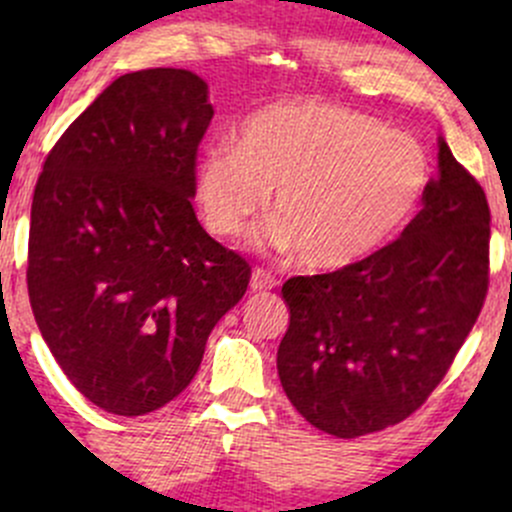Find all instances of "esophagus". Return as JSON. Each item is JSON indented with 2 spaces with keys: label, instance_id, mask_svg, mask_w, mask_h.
<instances>
[{
  "label": "esophagus",
  "instance_id": "esophagus-1",
  "mask_svg": "<svg viewBox=\"0 0 512 512\" xmlns=\"http://www.w3.org/2000/svg\"><path fill=\"white\" fill-rule=\"evenodd\" d=\"M275 285H277V280L267 270H260V267H257V270L252 272V277H250L252 292H267V289H272Z\"/></svg>",
  "mask_w": 512,
  "mask_h": 512
}]
</instances>
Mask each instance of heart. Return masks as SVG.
Listing matches in <instances>:
<instances>
[{"label":"heart","mask_w":512,"mask_h":512,"mask_svg":"<svg viewBox=\"0 0 512 512\" xmlns=\"http://www.w3.org/2000/svg\"><path fill=\"white\" fill-rule=\"evenodd\" d=\"M431 178L416 138L339 103L294 98L252 113L237 143L205 148L195 198L210 232L235 237L275 188L265 240L299 250L312 270H344L411 223Z\"/></svg>","instance_id":"obj_1"}]
</instances>
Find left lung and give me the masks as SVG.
Here are the masks:
<instances>
[{"label": "left lung", "instance_id": "obj_1", "mask_svg": "<svg viewBox=\"0 0 512 512\" xmlns=\"http://www.w3.org/2000/svg\"><path fill=\"white\" fill-rule=\"evenodd\" d=\"M488 242L483 188L438 138V175L399 240L352 267L282 285L289 327L277 371L294 409L337 438L414 414L476 324Z\"/></svg>", "mask_w": 512, "mask_h": 512}]
</instances>
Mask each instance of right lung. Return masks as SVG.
Returning a JSON list of instances; mask_svg holds the SVG:
<instances>
[{
  "instance_id": "right-lung-1",
  "label": "right lung",
  "mask_w": 512,
  "mask_h": 512,
  "mask_svg": "<svg viewBox=\"0 0 512 512\" xmlns=\"http://www.w3.org/2000/svg\"><path fill=\"white\" fill-rule=\"evenodd\" d=\"M185 69L118 76L51 148L34 188L29 302L46 347L98 409L143 416L193 381L250 282L193 210L213 118Z\"/></svg>"
}]
</instances>
